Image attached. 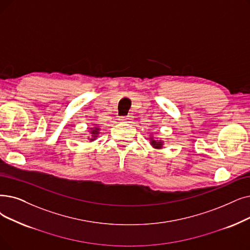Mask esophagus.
Masks as SVG:
<instances>
[{
  "instance_id": "1",
  "label": "esophagus",
  "mask_w": 250,
  "mask_h": 250,
  "mask_svg": "<svg viewBox=\"0 0 250 250\" xmlns=\"http://www.w3.org/2000/svg\"><path fill=\"white\" fill-rule=\"evenodd\" d=\"M132 119V116L131 115H127V116H121L119 117V121H121L122 123H128L129 121Z\"/></svg>"
}]
</instances>
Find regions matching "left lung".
<instances>
[{
	"mask_svg": "<svg viewBox=\"0 0 250 250\" xmlns=\"http://www.w3.org/2000/svg\"><path fill=\"white\" fill-rule=\"evenodd\" d=\"M151 144L153 145L155 148H161V145H162V143L158 142V141H151Z\"/></svg>",
	"mask_w": 250,
	"mask_h": 250,
	"instance_id": "left-lung-1",
	"label": "left lung"
}]
</instances>
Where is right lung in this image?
<instances>
[{
    "mask_svg": "<svg viewBox=\"0 0 250 250\" xmlns=\"http://www.w3.org/2000/svg\"><path fill=\"white\" fill-rule=\"evenodd\" d=\"M98 131H99V128H97V127H95L94 129H92V135H93V138L95 139L96 138V135H98ZM94 139H91V140H94Z\"/></svg>",
    "mask_w": 250,
    "mask_h": 250,
    "instance_id": "1",
    "label": "right lung"
}]
</instances>
